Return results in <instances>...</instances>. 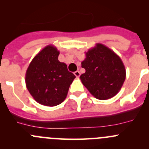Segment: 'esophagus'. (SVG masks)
<instances>
[{
	"label": "esophagus",
	"instance_id": "34e87169",
	"mask_svg": "<svg viewBox=\"0 0 149 149\" xmlns=\"http://www.w3.org/2000/svg\"><path fill=\"white\" fill-rule=\"evenodd\" d=\"M74 75L76 76V77H79V76H80V75H81V73H80V72L79 71V70H76V71L74 72Z\"/></svg>",
	"mask_w": 149,
	"mask_h": 149
}]
</instances>
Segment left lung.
<instances>
[{
	"instance_id": "obj_1",
	"label": "left lung",
	"mask_w": 149,
	"mask_h": 149,
	"mask_svg": "<svg viewBox=\"0 0 149 149\" xmlns=\"http://www.w3.org/2000/svg\"><path fill=\"white\" fill-rule=\"evenodd\" d=\"M81 67L86 70L80 76L82 84L98 100L115 97L125 80V68L121 58L100 43L86 52Z\"/></svg>"
}]
</instances>
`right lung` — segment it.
<instances>
[{"instance_id":"obj_1","label":"right lung","mask_w":149,"mask_h":149,"mask_svg":"<svg viewBox=\"0 0 149 149\" xmlns=\"http://www.w3.org/2000/svg\"><path fill=\"white\" fill-rule=\"evenodd\" d=\"M59 54L55 46H46L33 58L26 72L29 92L37 102L45 106L62 103L76 78L68 70L65 63L58 61Z\"/></svg>"}]
</instances>
